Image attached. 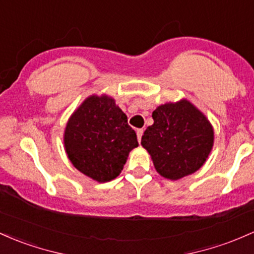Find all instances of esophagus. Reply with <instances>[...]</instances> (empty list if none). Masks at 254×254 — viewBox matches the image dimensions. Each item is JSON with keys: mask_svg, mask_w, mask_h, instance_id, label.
I'll list each match as a JSON object with an SVG mask.
<instances>
[{"mask_svg": "<svg viewBox=\"0 0 254 254\" xmlns=\"http://www.w3.org/2000/svg\"><path fill=\"white\" fill-rule=\"evenodd\" d=\"M136 135H137V140H138V142H141L142 135H143V129H138L137 131H136Z\"/></svg>", "mask_w": 254, "mask_h": 254, "instance_id": "34e87169", "label": "esophagus"}]
</instances>
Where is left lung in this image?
Returning a JSON list of instances; mask_svg holds the SVG:
<instances>
[{
	"mask_svg": "<svg viewBox=\"0 0 254 254\" xmlns=\"http://www.w3.org/2000/svg\"><path fill=\"white\" fill-rule=\"evenodd\" d=\"M141 144L160 176L177 181L197 171L213 147L214 131L207 117L189 100L166 102L152 113Z\"/></svg>",
	"mask_w": 254,
	"mask_h": 254,
	"instance_id": "8db88e82",
	"label": "left lung"
}]
</instances>
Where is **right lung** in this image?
I'll return each mask as SVG.
<instances>
[{
    "mask_svg": "<svg viewBox=\"0 0 254 254\" xmlns=\"http://www.w3.org/2000/svg\"><path fill=\"white\" fill-rule=\"evenodd\" d=\"M137 146L127 114L106 94L86 97L64 131V147L72 165L100 183L118 177L129 153Z\"/></svg>",
    "mask_w": 254,
    "mask_h": 254,
    "instance_id": "right-lung-1",
    "label": "right lung"
}]
</instances>
